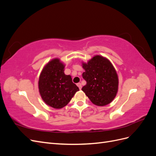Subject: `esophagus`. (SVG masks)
I'll list each match as a JSON object with an SVG mask.
<instances>
[{
	"instance_id": "esophagus-1",
	"label": "esophagus",
	"mask_w": 156,
	"mask_h": 156,
	"mask_svg": "<svg viewBox=\"0 0 156 156\" xmlns=\"http://www.w3.org/2000/svg\"><path fill=\"white\" fill-rule=\"evenodd\" d=\"M77 87H79V88L80 90L81 89V88H82V85H81V83H77Z\"/></svg>"
}]
</instances>
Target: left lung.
I'll list each match as a JSON object with an SVG mask.
<instances>
[{
	"label": "left lung",
	"instance_id": "left-lung-1",
	"mask_svg": "<svg viewBox=\"0 0 156 156\" xmlns=\"http://www.w3.org/2000/svg\"><path fill=\"white\" fill-rule=\"evenodd\" d=\"M82 65L85 70L83 77L87 81L82 90L94 105L109 104L116 97L119 88V77L111 62L102 56L96 55Z\"/></svg>",
	"mask_w": 156,
	"mask_h": 156
}]
</instances>
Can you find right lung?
I'll list each match as a JSON object with an SVG mask.
<instances>
[{"label": "right lung", "mask_w": 156, "mask_h": 156, "mask_svg": "<svg viewBox=\"0 0 156 156\" xmlns=\"http://www.w3.org/2000/svg\"><path fill=\"white\" fill-rule=\"evenodd\" d=\"M64 67L60 59L54 58L45 66L40 75L38 88L42 100L55 108L67 105L79 90L71 75H65Z\"/></svg>", "instance_id": "1"}]
</instances>
